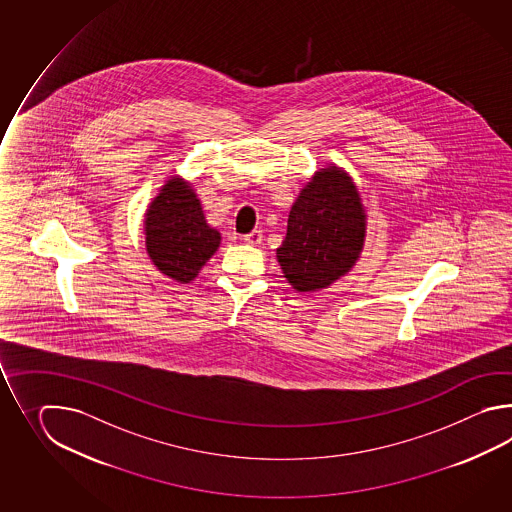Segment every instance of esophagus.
I'll list each match as a JSON object with an SVG mask.
<instances>
[{
	"mask_svg": "<svg viewBox=\"0 0 512 512\" xmlns=\"http://www.w3.org/2000/svg\"><path fill=\"white\" fill-rule=\"evenodd\" d=\"M261 240H263V234H261V230H252L251 234H245L243 236V241L245 243H249V245H260Z\"/></svg>",
	"mask_w": 512,
	"mask_h": 512,
	"instance_id": "1",
	"label": "esophagus"
}]
</instances>
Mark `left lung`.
Wrapping results in <instances>:
<instances>
[{"mask_svg":"<svg viewBox=\"0 0 512 512\" xmlns=\"http://www.w3.org/2000/svg\"><path fill=\"white\" fill-rule=\"evenodd\" d=\"M366 240L359 190L337 164L320 168L296 197L276 260L298 293H315L346 276Z\"/></svg>","mask_w":512,"mask_h":512,"instance_id":"left-lung-1","label":"left lung"}]
</instances>
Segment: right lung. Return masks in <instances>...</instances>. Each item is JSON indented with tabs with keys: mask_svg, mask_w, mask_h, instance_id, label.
<instances>
[{
	"mask_svg": "<svg viewBox=\"0 0 512 512\" xmlns=\"http://www.w3.org/2000/svg\"><path fill=\"white\" fill-rule=\"evenodd\" d=\"M144 236L153 265L179 283L196 280L221 243L194 188L179 175H172L153 197L144 214Z\"/></svg>",
	"mask_w": 512,
	"mask_h": 512,
	"instance_id": "1",
	"label": "right lung"
}]
</instances>
